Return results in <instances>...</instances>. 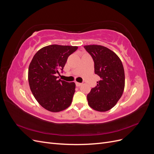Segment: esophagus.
I'll return each instance as SVG.
<instances>
[{
	"mask_svg": "<svg viewBox=\"0 0 154 154\" xmlns=\"http://www.w3.org/2000/svg\"><path fill=\"white\" fill-rule=\"evenodd\" d=\"M82 84H83V83H79V82H76V86H78V87H80V86L82 85Z\"/></svg>",
	"mask_w": 154,
	"mask_h": 154,
	"instance_id": "34e87169",
	"label": "esophagus"
}]
</instances>
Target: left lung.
<instances>
[{
	"label": "left lung",
	"mask_w": 154,
	"mask_h": 154,
	"mask_svg": "<svg viewBox=\"0 0 154 154\" xmlns=\"http://www.w3.org/2000/svg\"><path fill=\"white\" fill-rule=\"evenodd\" d=\"M94 62V72L100 78L87 94L88 103L99 112L109 110L122 97L125 88V71L120 58L112 51L98 45H85Z\"/></svg>",
	"instance_id": "8db88e82"
}]
</instances>
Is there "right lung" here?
I'll list each match as a JSON object with an SVG mask.
<instances>
[{
  "label": "right lung",
  "mask_w": 154,
  "mask_h": 154,
  "mask_svg": "<svg viewBox=\"0 0 154 154\" xmlns=\"http://www.w3.org/2000/svg\"><path fill=\"white\" fill-rule=\"evenodd\" d=\"M77 49V46L50 45L37 51L32 58L28 70L30 89L46 110L57 112L71 105L75 83L58 80L56 74L60 70L63 72L68 57Z\"/></svg>",
  "instance_id": "1"
}]
</instances>
